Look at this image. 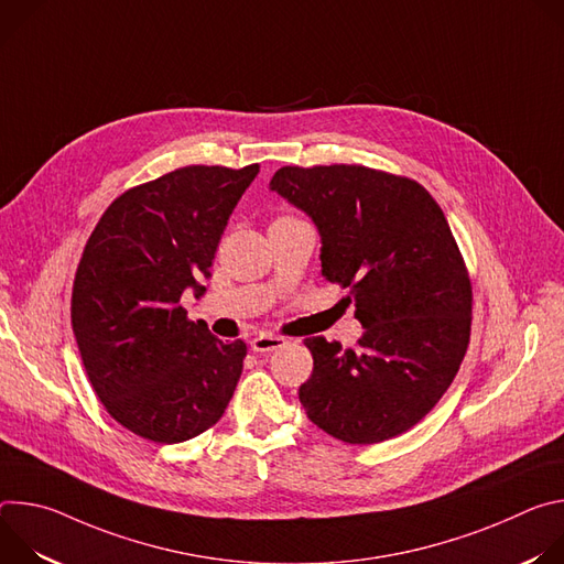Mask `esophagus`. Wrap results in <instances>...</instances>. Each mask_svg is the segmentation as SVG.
Here are the masks:
<instances>
[{"instance_id":"esophagus-1","label":"esophagus","mask_w":564,"mask_h":564,"mask_svg":"<svg viewBox=\"0 0 564 564\" xmlns=\"http://www.w3.org/2000/svg\"><path fill=\"white\" fill-rule=\"evenodd\" d=\"M252 350L254 352H272V350H279L285 346V339L283 337H276V335H268V333H261L257 335L252 341H250Z\"/></svg>"}]
</instances>
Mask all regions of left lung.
I'll list each match as a JSON object with an SVG mask.
<instances>
[{
  "label": "left lung",
  "mask_w": 564,
  "mask_h": 564,
  "mask_svg": "<svg viewBox=\"0 0 564 564\" xmlns=\"http://www.w3.org/2000/svg\"><path fill=\"white\" fill-rule=\"evenodd\" d=\"M270 189L321 234V274L348 288L357 348L307 337L314 368L299 399L321 431L379 444L424 420L470 339L473 288L448 220L413 178L364 165L281 167Z\"/></svg>",
  "instance_id": "obj_1"
}]
</instances>
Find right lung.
<instances>
[{
    "label": "right lung",
    "mask_w": 564,
    "mask_h": 564,
    "mask_svg": "<svg viewBox=\"0 0 564 564\" xmlns=\"http://www.w3.org/2000/svg\"><path fill=\"white\" fill-rule=\"evenodd\" d=\"M259 165H189L118 196L79 259L70 326L89 381L127 431L178 444L212 429L243 372L246 341L194 324L181 296L209 276L220 236Z\"/></svg>",
    "instance_id": "right-lung-1"
}]
</instances>
